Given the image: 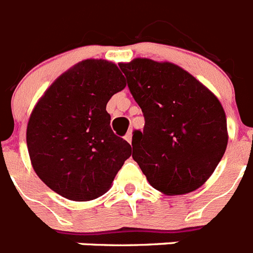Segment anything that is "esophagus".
<instances>
[{
  "label": "esophagus",
  "mask_w": 253,
  "mask_h": 253,
  "mask_svg": "<svg viewBox=\"0 0 253 253\" xmlns=\"http://www.w3.org/2000/svg\"><path fill=\"white\" fill-rule=\"evenodd\" d=\"M125 139H126V141L129 142V143H131V131L129 130L128 133H126V134H125V137H124Z\"/></svg>",
  "instance_id": "esophagus-1"
}]
</instances>
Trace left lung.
Here are the masks:
<instances>
[{
    "instance_id": "1",
    "label": "left lung",
    "mask_w": 253,
    "mask_h": 253,
    "mask_svg": "<svg viewBox=\"0 0 253 253\" xmlns=\"http://www.w3.org/2000/svg\"><path fill=\"white\" fill-rule=\"evenodd\" d=\"M119 67L145 116L143 131H133V159L150 185L167 195L197 190L226 150L220 101L176 64L137 58Z\"/></svg>"
}]
</instances>
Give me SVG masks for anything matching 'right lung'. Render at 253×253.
<instances>
[{
    "mask_svg": "<svg viewBox=\"0 0 253 253\" xmlns=\"http://www.w3.org/2000/svg\"><path fill=\"white\" fill-rule=\"evenodd\" d=\"M125 85L116 64L86 59L58 77L36 104L27 146L35 172L53 191L86 202L111 187L131 147L112 131L106 106Z\"/></svg>",
    "mask_w": 253,
    "mask_h": 253,
    "instance_id": "right-lung-1",
    "label": "right lung"
}]
</instances>
